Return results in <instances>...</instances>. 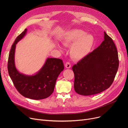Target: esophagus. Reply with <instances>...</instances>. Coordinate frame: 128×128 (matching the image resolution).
<instances>
[{"label":"esophagus","mask_w":128,"mask_h":128,"mask_svg":"<svg viewBox=\"0 0 128 128\" xmlns=\"http://www.w3.org/2000/svg\"><path fill=\"white\" fill-rule=\"evenodd\" d=\"M65 68H71V64L70 62H66L65 64Z\"/></svg>","instance_id":"obj_1"}]
</instances>
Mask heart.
<instances>
[{"mask_svg":"<svg viewBox=\"0 0 128 128\" xmlns=\"http://www.w3.org/2000/svg\"><path fill=\"white\" fill-rule=\"evenodd\" d=\"M73 43L70 49V56L74 59L80 60L90 52L94 44V38L91 35L86 34L82 30H73L66 33L62 44L68 46Z\"/></svg>","mask_w":128,"mask_h":128,"instance_id":"heart-1","label":"heart"}]
</instances>
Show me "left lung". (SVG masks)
I'll return each instance as SVG.
<instances>
[{"instance_id":"1","label":"left lung","mask_w":128,"mask_h":128,"mask_svg":"<svg viewBox=\"0 0 128 128\" xmlns=\"http://www.w3.org/2000/svg\"><path fill=\"white\" fill-rule=\"evenodd\" d=\"M118 67L116 46L104 32V40L100 46L72 66L75 91L82 96L104 91L112 84Z\"/></svg>"}]
</instances>
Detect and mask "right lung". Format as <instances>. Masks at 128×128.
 <instances>
[{
  "label": "right lung",
  "instance_id": "right-lung-1",
  "mask_svg": "<svg viewBox=\"0 0 128 128\" xmlns=\"http://www.w3.org/2000/svg\"><path fill=\"white\" fill-rule=\"evenodd\" d=\"M27 29L18 35L13 44L8 58V70L16 88L21 95L32 100L48 98L53 93L56 79L64 66L60 58H48L40 70L35 75L28 76L20 73L14 63L16 44L26 35Z\"/></svg>",
  "mask_w": 128,
  "mask_h": 128
}]
</instances>
